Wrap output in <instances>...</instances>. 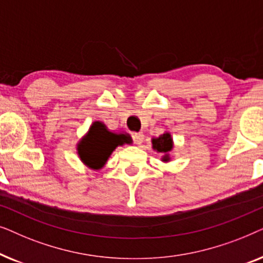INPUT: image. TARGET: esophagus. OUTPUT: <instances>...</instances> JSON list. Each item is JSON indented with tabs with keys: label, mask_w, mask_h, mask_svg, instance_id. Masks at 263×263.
<instances>
[{
	"label": "esophagus",
	"mask_w": 263,
	"mask_h": 263,
	"mask_svg": "<svg viewBox=\"0 0 263 263\" xmlns=\"http://www.w3.org/2000/svg\"><path fill=\"white\" fill-rule=\"evenodd\" d=\"M133 139H134V142L136 145H140V143H142L143 141V134L142 133H135V134L133 135Z\"/></svg>",
	"instance_id": "1"
}]
</instances>
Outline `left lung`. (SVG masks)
Masks as SVG:
<instances>
[{
  "label": "left lung",
  "mask_w": 263,
  "mask_h": 263,
  "mask_svg": "<svg viewBox=\"0 0 263 263\" xmlns=\"http://www.w3.org/2000/svg\"><path fill=\"white\" fill-rule=\"evenodd\" d=\"M152 145H153L154 149H157L158 152L165 154V156L163 157V161L170 160L167 153L170 152V151L172 149V147H174V142H172V138H171L170 133H165V134L160 135L159 138L153 139Z\"/></svg>",
  "instance_id": "1"
}]
</instances>
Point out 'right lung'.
<instances>
[{"mask_svg": "<svg viewBox=\"0 0 263 263\" xmlns=\"http://www.w3.org/2000/svg\"><path fill=\"white\" fill-rule=\"evenodd\" d=\"M127 141L125 135L107 132L103 123L95 122L89 128L88 134L79 145L78 153L88 167L98 170L104 166L112 151Z\"/></svg>", "mask_w": 263, "mask_h": 263, "instance_id": "1", "label": "right lung"}]
</instances>
